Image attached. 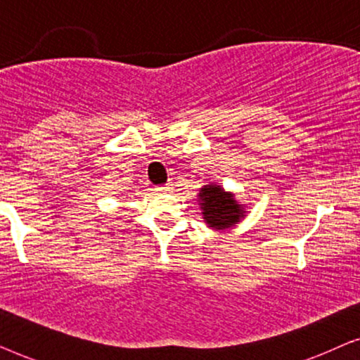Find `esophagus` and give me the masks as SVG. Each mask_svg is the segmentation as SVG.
<instances>
[{"label": "esophagus", "mask_w": 360, "mask_h": 360, "mask_svg": "<svg viewBox=\"0 0 360 360\" xmlns=\"http://www.w3.org/2000/svg\"><path fill=\"white\" fill-rule=\"evenodd\" d=\"M172 186L170 185H162V186H157V191H170Z\"/></svg>", "instance_id": "esophagus-1"}]
</instances>
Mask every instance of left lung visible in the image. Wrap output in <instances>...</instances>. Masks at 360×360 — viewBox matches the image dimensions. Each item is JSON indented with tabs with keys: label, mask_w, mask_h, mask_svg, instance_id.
I'll return each mask as SVG.
<instances>
[{
	"label": "left lung",
	"mask_w": 360,
	"mask_h": 360,
	"mask_svg": "<svg viewBox=\"0 0 360 360\" xmlns=\"http://www.w3.org/2000/svg\"><path fill=\"white\" fill-rule=\"evenodd\" d=\"M198 201L206 224L213 229H228L244 218V208L219 185H205L200 190Z\"/></svg>",
	"instance_id": "8db88e82"
}]
</instances>
